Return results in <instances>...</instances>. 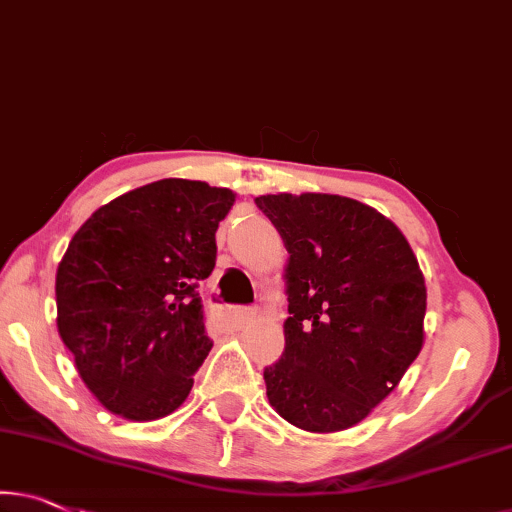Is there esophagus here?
Segmentation results:
<instances>
[{
    "mask_svg": "<svg viewBox=\"0 0 512 512\" xmlns=\"http://www.w3.org/2000/svg\"><path fill=\"white\" fill-rule=\"evenodd\" d=\"M224 318L231 325H238V328H242V325L251 323L256 318V309H249V307H238V309H228L224 311Z\"/></svg>",
    "mask_w": 512,
    "mask_h": 512,
    "instance_id": "34e87169",
    "label": "esophagus"
}]
</instances>
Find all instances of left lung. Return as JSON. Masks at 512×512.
Segmentation results:
<instances>
[{"label":"left lung","mask_w":512,"mask_h":512,"mask_svg":"<svg viewBox=\"0 0 512 512\" xmlns=\"http://www.w3.org/2000/svg\"><path fill=\"white\" fill-rule=\"evenodd\" d=\"M256 205L288 251L286 346L263 372L270 406L305 432H342L397 388L425 344L418 258L388 217L353 198L268 194Z\"/></svg>","instance_id":"1"}]
</instances>
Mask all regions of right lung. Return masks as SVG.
Listing matches in <instances>:
<instances>
[{
    "mask_svg": "<svg viewBox=\"0 0 512 512\" xmlns=\"http://www.w3.org/2000/svg\"><path fill=\"white\" fill-rule=\"evenodd\" d=\"M235 194L168 177L101 205L57 268V330L103 409L170 416L210 353L196 286L217 261Z\"/></svg>",
    "mask_w": 512,
    "mask_h": 512,
    "instance_id": "obj_1",
    "label": "right lung"
}]
</instances>
